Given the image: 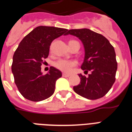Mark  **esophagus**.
<instances>
[{"mask_svg":"<svg viewBox=\"0 0 132 132\" xmlns=\"http://www.w3.org/2000/svg\"><path fill=\"white\" fill-rule=\"evenodd\" d=\"M62 76L64 77H68L70 76V75L66 74V73H63V74H62Z\"/></svg>","mask_w":132,"mask_h":132,"instance_id":"34e87169","label":"esophagus"}]
</instances>
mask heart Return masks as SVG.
<instances>
[{
  "mask_svg": "<svg viewBox=\"0 0 132 132\" xmlns=\"http://www.w3.org/2000/svg\"><path fill=\"white\" fill-rule=\"evenodd\" d=\"M74 41L75 40H70L69 43ZM76 65L77 62L74 60H65V59H60L54 63V66L55 68L64 72H70L72 70V68Z\"/></svg>",
  "mask_w": 132,
  "mask_h": 132,
  "instance_id": "b5f03b06",
  "label": "heart"
}]
</instances>
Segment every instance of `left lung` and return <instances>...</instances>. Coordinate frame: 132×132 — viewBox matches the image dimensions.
I'll use <instances>...</instances> for the list:
<instances>
[{
  "label": "left lung",
  "instance_id": "1",
  "mask_svg": "<svg viewBox=\"0 0 132 132\" xmlns=\"http://www.w3.org/2000/svg\"><path fill=\"white\" fill-rule=\"evenodd\" d=\"M68 34L76 36L82 42L85 57L81 68L87 73L91 71L88 77L79 75L80 84L73 87V90L88 99L101 98L116 80L117 62L114 48L106 38L88 29H70L66 35Z\"/></svg>",
  "mask_w": 132,
  "mask_h": 132
}]
</instances>
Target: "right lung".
Wrapping results in <instances>:
<instances>
[{
	"instance_id": "right-lung-1",
	"label": "right lung",
	"mask_w": 132,
	"mask_h": 132,
	"mask_svg": "<svg viewBox=\"0 0 132 132\" xmlns=\"http://www.w3.org/2000/svg\"><path fill=\"white\" fill-rule=\"evenodd\" d=\"M68 29L40 26L20 42L13 56L11 71L20 94L28 100L40 101L54 93L57 79L62 72L51 66L48 74L42 75L41 66L48 57L49 48L55 39L66 35Z\"/></svg>"
}]
</instances>
